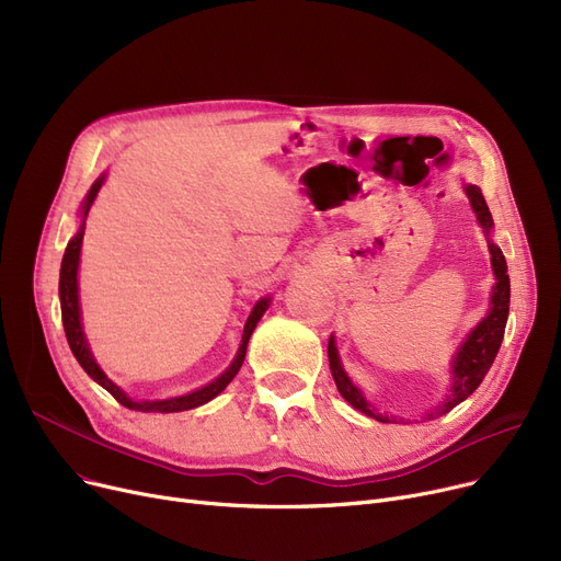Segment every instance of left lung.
Segmentation results:
<instances>
[{"instance_id": "1", "label": "left lung", "mask_w": 561, "mask_h": 561, "mask_svg": "<svg viewBox=\"0 0 561 561\" xmlns=\"http://www.w3.org/2000/svg\"><path fill=\"white\" fill-rule=\"evenodd\" d=\"M466 193H468V199H470V206H473V211L480 220V225L484 227V231L489 233V229L493 227V220H491V214H489V206L482 197V191L478 186H466ZM489 252H491V265H493V273H495V288H493V298H491V311L486 313V318L480 322V325L470 332V336L466 339V343L461 345L459 355L455 357V364H453V393L446 398V402L440 404L438 409H434V414H448V411L453 407H457L459 402H463L470 393H473L480 385L484 375L489 373L497 350H500V343H503V336H505V325H507V316H510V275H507V263H505V256L503 252H500L497 245H493L489 241ZM328 357H330V370H332V377L336 381V389L339 393L355 407L359 411H364L366 416H373L381 423H391L389 416H379V414H373V409L368 407L366 398L362 396V391L352 385L350 377L345 375L341 362H339V352H336V345H334V339H330L328 343ZM434 414H430V419H434Z\"/></svg>"}]
</instances>
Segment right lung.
Masks as SVG:
<instances>
[{
    "instance_id": "1",
    "label": "right lung",
    "mask_w": 561,
    "mask_h": 561,
    "mask_svg": "<svg viewBox=\"0 0 561 561\" xmlns=\"http://www.w3.org/2000/svg\"><path fill=\"white\" fill-rule=\"evenodd\" d=\"M104 182V176H100V180L93 184V188L88 191L85 199H83V218L88 216V209H91V204L100 191ZM81 241H83V225L79 227L75 239L68 243L66 248V254H64V261H61V279H58V296H61V316H64V330H66V336H68V343H70V350L72 355L77 357L79 366L91 375L100 387H104L117 402H121L123 407L127 409H136V411H159V414H172V411H186V409H195L204 402L214 400L218 393L225 391V387L229 385V381L236 377V373H239L243 359H245V350H248V341L252 336V330L256 328L259 318L263 316V311L268 309V298H263L256 302V307L252 309L248 322H245V330H243V341H241V347H239V355H236L233 364L216 379L211 381V385H206L204 389L199 391H193L188 396H182V398H170V400H131L127 398V393H123L121 389H117L113 381L102 373V368L95 364L91 350H88V343H85V336L81 332V322H79V293H77V268H79V252H81Z\"/></svg>"
}]
</instances>
